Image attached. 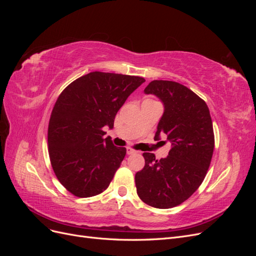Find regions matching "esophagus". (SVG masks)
Segmentation results:
<instances>
[{
  "instance_id": "obj_1",
  "label": "esophagus",
  "mask_w": 256,
  "mask_h": 256,
  "mask_svg": "<svg viewBox=\"0 0 256 256\" xmlns=\"http://www.w3.org/2000/svg\"><path fill=\"white\" fill-rule=\"evenodd\" d=\"M138 152L136 150H132V148H127V154H136Z\"/></svg>"
}]
</instances>
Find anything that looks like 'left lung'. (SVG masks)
Returning <instances> with one entry per match:
<instances>
[{
  "mask_svg": "<svg viewBox=\"0 0 256 256\" xmlns=\"http://www.w3.org/2000/svg\"><path fill=\"white\" fill-rule=\"evenodd\" d=\"M144 92L164 102L154 138L166 134L172 147L164 159L143 154L145 166L136 174V192L147 205L172 208L188 200L204 180L214 147L212 120L204 100L180 83L154 80Z\"/></svg>",
  "mask_w": 256,
  "mask_h": 256,
  "instance_id": "1",
  "label": "left lung"
}]
</instances>
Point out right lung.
I'll list each match as a JSON object with an SVG mask.
<instances>
[{"mask_svg":"<svg viewBox=\"0 0 256 256\" xmlns=\"http://www.w3.org/2000/svg\"><path fill=\"white\" fill-rule=\"evenodd\" d=\"M145 82L142 76L92 72L60 92L50 116L48 148L58 182L74 196L104 192L126 156L104 138L131 92Z\"/></svg>","mask_w":256,"mask_h":256,"instance_id":"right-lung-1","label":"right lung"}]
</instances>
